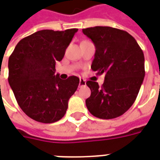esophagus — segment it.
I'll return each instance as SVG.
<instances>
[{
  "label": "esophagus",
  "mask_w": 160,
  "mask_h": 160,
  "mask_svg": "<svg viewBox=\"0 0 160 160\" xmlns=\"http://www.w3.org/2000/svg\"><path fill=\"white\" fill-rule=\"evenodd\" d=\"M86 80H84V79H80V83H79V87H84V86H86Z\"/></svg>",
  "instance_id": "34e87169"
}]
</instances>
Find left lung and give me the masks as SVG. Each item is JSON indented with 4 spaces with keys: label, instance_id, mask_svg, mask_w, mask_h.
I'll return each instance as SVG.
<instances>
[{
    "label": "left lung",
    "instance_id": "obj_1",
    "mask_svg": "<svg viewBox=\"0 0 160 160\" xmlns=\"http://www.w3.org/2000/svg\"><path fill=\"white\" fill-rule=\"evenodd\" d=\"M95 45L92 69L104 73V82L88 80L91 96L86 104L92 115L100 119L120 117L136 99L145 77V58L133 37L122 30L95 26L82 30Z\"/></svg>",
    "mask_w": 160,
    "mask_h": 160
}]
</instances>
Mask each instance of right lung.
Segmentation results:
<instances>
[{"mask_svg":"<svg viewBox=\"0 0 160 160\" xmlns=\"http://www.w3.org/2000/svg\"><path fill=\"white\" fill-rule=\"evenodd\" d=\"M78 29L42 30L19 41L8 60V82L17 103L33 120L52 123L64 117L80 79L55 75Z\"/></svg>","mask_w":160,"mask_h":160,"instance_id":"1","label":"right lung"}]
</instances>
